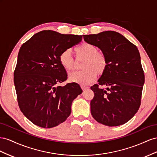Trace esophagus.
<instances>
[{"label":"esophagus","mask_w":157,"mask_h":157,"mask_svg":"<svg viewBox=\"0 0 157 157\" xmlns=\"http://www.w3.org/2000/svg\"><path fill=\"white\" fill-rule=\"evenodd\" d=\"M82 89H83V91H85V90H86L87 89H88V87H86L85 86H82Z\"/></svg>","instance_id":"1"}]
</instances>
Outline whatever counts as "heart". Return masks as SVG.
<instances>
[{
    "instance_id": "obj_1",
    "label": "heart",
    "mask_w": 157,
    "mask_h": 157,
    "mask_svg": "<svg viewBox=\"0 0 157 157\" xmlns=\"http://www.w3.org/2000/svg\"><path fill=\"white\" fill-rule=\"evenodd\" d=\"M77 60H84L82 65V71H76L69 75V80L87 86L97 78V74L105 73L108 66L106 56L98 51L97 47L89 43H83L74 48ZM60 65L65 70L70 71L75 68V60L70 50L62 51L59 55Z\"/></svg>"
}]
</instances>
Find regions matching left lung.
Segmentation results:
<instances>
[{
	"label": "left lung",
	"mask_w": 157,
	"mask_h": 157,
	"mask_svg": "<svg viewBox=\"0 0 157 157\" xmlns=\"http://www.w3.org/2000/svg\"><path fill=\"white\" fill-rule=\"evenodd\" d=\"M85 41L99 48L108 66L98 84L91 87L94 97L91 113L96 121L108 126H118L130 120L141 105L145 75L137 47L114 31L83 35ZM106 85L105 89L99 87Z\"/></svg>",
	"instance_id": "left-lung-1"
}]
</instances>
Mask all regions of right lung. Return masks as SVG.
<instances>
[{
  "mask_svg": "<svg viewBox=\"0 0 157 157\" xmlns=\"http://www.w3.org/2000/svg\"><path fill=\"white\" fill-rule=\"evenodd\" d=\"M82 40V35L44 30L21 45L14 82L21 113L35 125L55 127L71 114L72 101L83 91L76 83L58 86L68 78L59 58L62 51Z\"/></svg>",
  "mask_w": 157,
  "mask_h": 157,
  "instance_id": "right-lung-1",
  "label": "right lung"
}]
</instances>
